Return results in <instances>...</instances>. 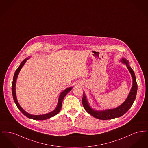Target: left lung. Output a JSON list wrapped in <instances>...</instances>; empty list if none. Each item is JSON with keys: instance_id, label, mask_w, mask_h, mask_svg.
Here are the masks:
<instances>
[{"instance_id": "obj_1", "label": "left lung", "mask_w": 148, "mask_h": 148, "mask_svg": "<svg viewBox=\"0 0 148 148\" xmlns=\"http://www.w3.org/2000/svg\"><path fill=\"white\" fill-rule=\"evenodd\" d=\"M120 60V62L126 65L133 79V85L130 92L126 100L120 106L115 108L101 110H97L94 109L89 105L87 98L85 94V92H83L82 104L85 110L90 115H91L93 117L97 119L100 120H109L119 118L124 114H125L129 110V109L133 105L136 98L138 90V85L136 83L134 71L129 65V61L127 59L123 58Z\"/></svg>"}]
</instances>
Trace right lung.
Wrapping results in <instances>:
<instances>
[{"label":"right lung","instance_id":"add662e5","mask_svg":"<svg viewBox=\"0 0 148 148\" xmlns=\"http://www.w3.org/2000/svg\"><path fill=\"white\" fill-rule=\"evenodd\" d=\"M30 58V56H28V58H27L24 60H23L21 62V63L20 64L18 68V69L16 70L15 73H14L13 79L12 86V94H13V97L14 102H15L16 106H17L18 108L20 110V111L21 112V113H23L25 116L28 117V118L36 120H43L49 119L50 118L56 115V114L60 112V109L62 108V102H63V100L64 97L72 89L73 87H69V88L65 89L64 91H63V92L60 93V95L59 97L58 104L56 106V109L54 110H53L52 112H51L50 113H47V114H42V115H32V114H30L29 113H27L26 111H25L21 108V106L19 105L18 101V100H17V98H16V92H15V86H16V82L17 77H18V76L19 75V73L20 71L21 70L22 67L23 66V65L26 63L27 60H28Z\"/></svg>","mask_w":148,"mask_h":148}]
</instances>
